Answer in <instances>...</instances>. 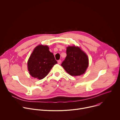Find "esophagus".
Wrapping results in <instances>:
<instances>
[{
    "label": "esophagus",
    "mask_w": 120,
    "mask_h": 120,
    "mask_svg": "<svg viewBox=\"0 0 120 120\" xmlns=\"http://www.w3.org/2000/svg\"><path fill=\"white\" fill-rule=\"evenodd\" d=\"M57 62H58V64H60L61 63V60H59Z\"/></svg>",
    "instance_id": "obj_1"
}]
</instances>
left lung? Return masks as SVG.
Listing matches in <instances>:
<instances>
[{"mask_svg":"<svg viewBox=\"0 0 120 120\" xmlns=\"http://www.w3.org/2000/svg\"><path fill=\"white\" fill-rule=\"evenodd\" d=\"M66 55L61 64L66 72L72 76L84 74L89 64L87 55L80 48L75 46L67 47Z\"/></svg>","mask_w":120,"mask_h":120,"instance_id":"obj_1","label":"left lung"}]
</instances>
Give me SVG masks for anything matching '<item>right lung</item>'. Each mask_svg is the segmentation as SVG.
Wrapping results in <instances>:
<instances>
[{
  "instance_id": "1",
  "label": "right lung",
  "mask_w": 120,
  "mask_h": 120,
  "mask_svg": "<svg viewBox=\"0 0 120 120\" xmlns=\"http://www.w3.org/2000/svg\"><path fill=\"white\" fill-rule=\"evenodd\" d=\"M57 63L48 46L39 45L34 49L27 63L28 70L33 77L42 79Z\"/></svg>"
}]
</instances>
